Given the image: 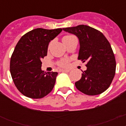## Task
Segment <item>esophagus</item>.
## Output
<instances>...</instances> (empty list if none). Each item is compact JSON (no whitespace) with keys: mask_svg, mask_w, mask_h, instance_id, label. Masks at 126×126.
Segmentation results:
<instances>
[{"mask_svg":"<svg viewBox=\"0 0 126 126\" xmlns=\"http://www.w3.org/2000/svg\"><path fill=\"white\" fill-rule=\"evenodd\" d=\"M69 70H63V69H61L60 70V72H62V73H69Z\"/></svg>","mask_w":126,"mask_h":126,"instance_id":"1","label":"esophagus"}]
</instances>
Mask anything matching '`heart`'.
Instances as JSON below:
<instances>
[{"label":"heart","instance_id":"1","mask_svg":"<svg viewBox=\"0 0 126 126\" xmlns=\"http://www.w3.org/2000/svg\"><path fill=\"white\" fill-rule=\"evenodd\" d=\"M77 40V38L75 36L72 35V34H67V35H65L63 37V43L71 42V41H73V40ZM57 65H59V67H67L69 65V61L67 59H61V60L58 61Z\"/></svg>","mask_w":126,"mask_h":126}]
</instances>
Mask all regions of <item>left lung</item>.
Listing matches in <instances>:
<instances>
[{"mask_svg": "<svg viewBox=\"0 0 126 126\" xmlns=\"http://www.w3.org/2000/svg\"><path fill=\"white\" fill-rule=\"evenodd\" d=\"M63 29L79 38L80 47L78 59L87 61V69L82 71L80 80L75 82L76 88L88 95L102 94L111 84L116 67L109 42L101 32L88 25Z\"/></svg>", "mask_w": 126, "mask_h": 126, "instance_id": "obj_1", "label": "left lung"}]
</instances>
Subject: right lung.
<instances>
[{
    "label": "right lung",
    "mask_w": 126,
    "mask_h": 126,
    "mask_svg": "<svg viewBox=\"0 0 126 126\" xmlns=\"http://www.w3.org/2000/svg\"><path fill=\"white\" fill-rule=\"evenodd\" d=\"M61 31V28L35 29L17 44L11 56V76L17 89L27 97L40 99L53 90L58 73L42 71L41 61L47 55L49 42Z\"/></svg>",
    "instance_id": "1"
}]
</instances>
